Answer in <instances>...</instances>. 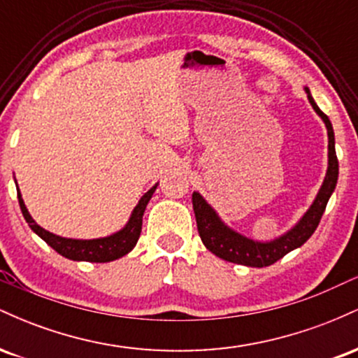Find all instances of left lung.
I'll return each mask as SVG.
<instances>
[{"label": "left lung", "instance_id": "1", "mask_svg": "<svg viewBox=\"0 0 358 358\" xmlns=\"http://www.w3.org/2000/svg\"><path fill=\"white\" fill-rule=\"evenodd\" d=\"M305 90L311 108L323 119L328 131V168L318 195H316V199L305 215L299 219L298 224L291 231L282 234L281 237L274 241L259 242L232 231L229 225H225L220 220V217L217 215V212L213 210L210 205L205 202L203 196L199 192H193L192 203L200 239H202L205 248L210 250L212 254H215L217 257L234 262V264L250 266V268H266V266L274 264L279 259L285 257L293 249L301 248L318 227L328 200H330L331 193L336 187V180H338V159H336L335 153V134L330 119L316 106L310 94V89L305 87Z\"/></svg>", "mask_w": 358, "mask_h": 358}]
</instances>
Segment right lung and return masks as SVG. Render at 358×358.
<instances>
[{
  "instance_id": "add662e5",
  "label": "right lung",
  "mask_w": 358,
  "mask_h": 358,
  "mask_svg": "<svg viewBox=\"0 0 358 358\" xmlns=\"http://www.w3.org/2000/svg\"><path fill=\"white\" fill-rule=\"evenodd\" d=\"M158 187V183L155 187H151L145 195L141 196L136 207H134L133 213H131L129 220L121 231L113 234V236L101 237V239H67V237L55 236V234L45 231L43 227H40L36 222L31 219L30 212L24 207V202L22 199V193L18 188V202L24 220L28 222L30 229L36 236L42 237V239L50 245L52 249H55L60 256L72 259V261H87V262H110L116 261V259L126 256L127 252L134 249L136 242L139 239V234H141V225H143V213L146 210V205L150 202V199L153 196V193Z\"/></svg>"
}]
</instances>
